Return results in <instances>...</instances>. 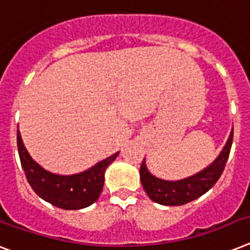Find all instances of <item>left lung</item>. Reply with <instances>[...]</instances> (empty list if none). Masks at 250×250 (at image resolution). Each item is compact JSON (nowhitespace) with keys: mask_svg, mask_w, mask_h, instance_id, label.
I'll return each mask as SVG.
<instances>
[{"mask_svg":"<svg viewBox=\"0 0 250 250\" xmlns=\"http://www.w3.org/2000/svg\"><path fill=\"white\" fill-rule=\"evenodd\" d=\"M232 137H234V129L231 131L224 150L209 167L180 181H166L153 176L147 171L144 159L140 167V178L144 190L153 202L162 206H184L186 203L195 200L203 194H206L209 188H212L221 177L230 155Z\"/></svg>","mask_w":250,"mask_h":250,"instance_id":"1","label":"left lung"}]
</instances>
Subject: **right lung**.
I'll list each match as a JSON object with an SVG mask.
<instances>
[{
	"label": "right lung",
	"mask_w": 250,
	"mask_h": 250,
	"mask_svg": "<svg viewBox=\"0 0 250 250\" xmlns=\"http://www.w3.org/2000/svg\"><path fill=\"white\" fill-rule=\"evenodd\" d=\"M18 151L25 177L40 198L62 209H82L96 202L104 186L107 166L114 162L118 153L101 160L96 166L81 173L60 176L46 171L36 163L26 151L18 129Z\"/></svg>",
	"instance_id": "add662e5"
}]
</instances>
